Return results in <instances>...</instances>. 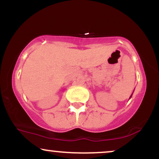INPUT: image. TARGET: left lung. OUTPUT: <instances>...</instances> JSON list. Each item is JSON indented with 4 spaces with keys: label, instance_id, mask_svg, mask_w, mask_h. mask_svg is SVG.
<instances>
[{
    "label": "left lung",
    "instance_id": "8db88e82",
    "mask_svg": "<svg viewBox=\"0 0 159 159\" xmlns=\"http://www.w3.org/2000/svg\"><path fill=\"white\" fill-rule=\"evenodd\" d=\"M131 96H130V97H131Z\"/></svg>",
    "mask_w": 159,
    "mask_h": 159
}]
</instances>
